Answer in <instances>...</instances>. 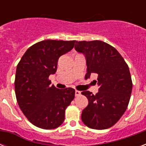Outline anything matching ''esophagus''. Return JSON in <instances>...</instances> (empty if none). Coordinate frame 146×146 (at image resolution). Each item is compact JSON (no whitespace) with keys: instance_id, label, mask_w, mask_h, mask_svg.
Returning a JSON list of instances; mask_svg holds the SVG:
<instances>
[{"instance_id":"34e87169","label":"esophagus","mask_w":146,"mask_h":146,"mask_svg":"<svg viewBox=\"0 0 146 146\" xmlns=\"http://www.w3.org/2000/svg\"><path fill=\"white\" fill-rule=\"evenodd\" d=\"M80 95H81V92L76 90V91H75V96H80Z\"/></svg>"}]
</instances>
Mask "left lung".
<instances>
[{
	"label": "left lung",
	"instance_id": "1",
	"mask_svg": "<svg viewBox=\"0 0 146 146\" xmlns=\"http://www.w3.org/2000/svg\"><path fill=\"white\" fill-rule=\"evenodd\" d=\"M76 44V50L86 59L85 78L96 74V82L99 87L96 95L82 92L89 101L82 112V122L92 129L110 128L124 113L130 99L133 82L128 65L117 50L102 41H82Z\"/></svg>",
	"mask_w": 146,
	"mask_h": 146
}]
</instances>
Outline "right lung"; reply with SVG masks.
Here are the masks:
<instances>
[{
	"mask_svg": "<svg viewBox=\"0 0 146 146\" xmlns=\"http://www.w3.org/2000/svg\"><path fill=\"white\" fill-rule=\"evenodd\" d=\"M76 41L44 40L29 48L17 66L15 93L23 114L44 129L63 123L65 110L75 97L72 88L58 89L48 77L57 71L61 55L73 49Z\"/></svg>",
	"mask_w": 146,
	"mask_h": 146,
	"instance_id": "1",
	"label": "right lung"
}]
</instances>
